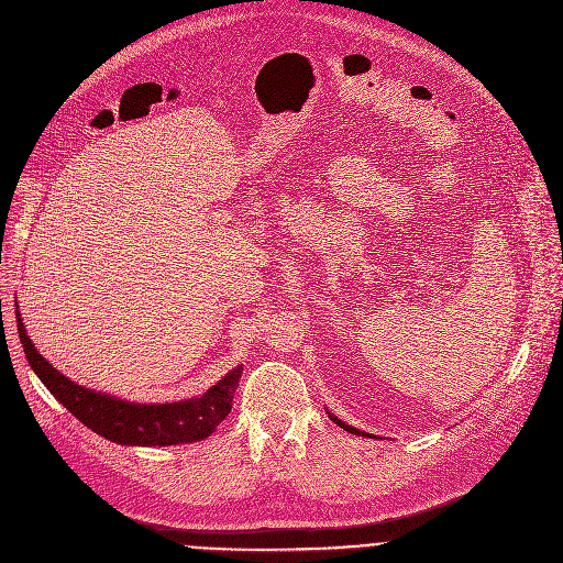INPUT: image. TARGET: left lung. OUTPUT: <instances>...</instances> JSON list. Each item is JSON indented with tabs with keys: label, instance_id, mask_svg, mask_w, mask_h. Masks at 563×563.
Masks as SVG:
<instances>
[{
	"label": "left lung",
	"instance_id": "1",
	"mask_svg": "<svg viewBox=\"0 0 563 563\" xmlns=\"http://www.w3.org/2000/svg\"><path fill=\"white\" fill-rule=\"evenodd\" d=\"M328 417H330V419H332V421H334V423H336V426H341V428H343V430H347V432H350V434H356V437H369V432H361V430H358V428H354V426H347V423H345V421H341V419H339V417H336V415H332V412H330V410H328Z\"/></svg>",
	"mask_w": 563,
	"mask_h": 563
}]
</instances>
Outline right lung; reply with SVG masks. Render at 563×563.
<instances>
[{
    "label": "right lung",
    "instance_id": "1",
    "mask_svg": "<svg viewBox=\"0 0 563 563\" xmlns=\"http://www.w3.org/2000/svg\"><path fill=\"white\" fill-rule=\"evenodd\" d=\"M18 332L29 365L59 404L96 434L120 443L142 448H165L194 443L211 437L231 412V400L243 374V365L233 367L207 391L174 400V404H135L107 391L77 385L57 372L33 345L18 305Z\"/></svg>",
    "mask_w": 563,
    "mask_h": 563
}]
</instances>
